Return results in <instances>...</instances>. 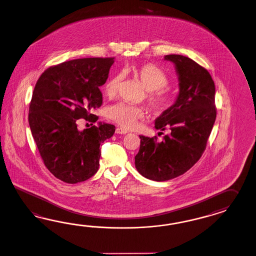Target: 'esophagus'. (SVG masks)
<instances>
[{"mask_svg": "<svg viewBox=\"0 0 256 256\" xmlns=\"http://www.w3.org/2000/svg\"><path fill=\"white\" fill-rule=\"evenodd\" d=\"M116 132L118 134H125L128 132V131H127L126 129H124V128H122V127H117Z\"/></svg>", "mask_w": 256, "mask_h": 256, "instance_id": "obj_1", "label": "esophagus"}]
</instances>
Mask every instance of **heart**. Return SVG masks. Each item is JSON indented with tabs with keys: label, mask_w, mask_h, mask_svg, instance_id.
<instances>
[{
	"label": "heart",
	"mask_w": 256,
	"mask_h": 256,
	"mask_svg": "<svg viewBox=\"0 0 256 256\" xmlns=\"http://www.w3.org/2000/svg\"><path fill=\"white\" fill-rule=\"evenodd\" d=\"M130 72L144 89L148 91V102L151 110L156 114L167 112L174 104V99L164 89L169 84L166 75L152 64L132 66ZM120 80V74H115L108 80L104 86L108 96H113L117 94ZM144 115V110L142 106L124 102H118L112 106L108 110V117L124 128L134 127L138 120H141Z\"/></svg>",
	"instance_id": "b5f03b06"
}]
</instances>
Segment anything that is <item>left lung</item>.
I'll list each match as a JSON object with an SVG mask.
<instances>
[{"label":"left lung","mask_w":256,"mask_h":256,"mask_svg":"<svg viewBox=\"0 0 256 256\" xmlns=\"http://www.w3.org/2000/svg\"><path fill=\"white\" fill-rule=\"evenodd\" d=\"M164 60L174 64L179 92L174 104L155 120V128H169L170 134L162 142L139 136L134 157L138 172L158 182L179 176L197 162L216 118V86L208 70L181 54H167Z\"/></svg>","instance_id":"8db88e82"}]
</instances>
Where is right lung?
Masks as SVG:
<instances>
[{
  "mask_svg": "<svg viewBox=\"0 0 256 256\" xmlns=\"http://www.w3.org/2000/svg\"><path fill=\"white\" fill-rule=\"evenodd\" d=\"M113 63V58L74 59L50 66L37 80L28 124L46 168L63 182L92 177L98 170L100 144L114 134L115 126L108 124L77 127L79 118L98 120L92 112L102 105L99 87Z\"/></svg>",
  "mask_w": 256,
  "mask_h": 256,
  "instance_id": "1",
  "label": "right lung"
}]
</instances>
